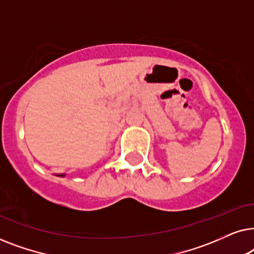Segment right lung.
<instances>
[{"label": "right lung", "instance_id": "obj_1", "mask_svg": "<svg viewBox=\"0 0 254 254\" xmlns=\"http://www.w3.org/2000/svg\"><path fill=\"white\" fill-rule=\"evenodd\" d=\"M64 175H59V177H64Z\"/></svg>", "mask_w": 254, "mask_h": 254}]
</instances>
